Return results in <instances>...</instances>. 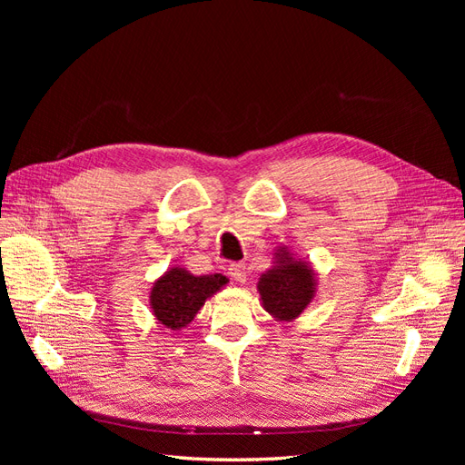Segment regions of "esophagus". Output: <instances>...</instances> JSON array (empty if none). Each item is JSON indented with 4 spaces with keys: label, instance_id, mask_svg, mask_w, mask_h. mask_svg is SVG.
I'll return each instance as SVG.
<instances>
[{
    "label": "esophagus",
    "instance_id": "obj_1",
    "mask_svg": "<svg viewBox=\"0 0 465 465\" xmlns=\"http://www.w3.org/2000/svg\"><path fill=\"white\" fill-rule=\"evenodd\" d=\"M229 275L238 281V283H246V263L236 262L229 265Z\"/></svg>",
    "mask_w": 465,
    "mask_h": 465
}]
</instances>
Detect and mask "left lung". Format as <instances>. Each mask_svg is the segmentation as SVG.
<instances>
[{"instance_id": "8db88e82", "label": "left lung", "mask_w": 465, "mask_h": 465, "mask_svg": "<svg viewBox=\"0 0 465 465\" xmlns=\"http://www.w3.org/2000/svg\"><path fill=\"white\" fill-rule=\"evenodd\" d=\"M316 275L311 262L279 246L273 252V265L258 279L263 311L277 322L297 320L316 297Z\"/></svg>"}]
</instances>
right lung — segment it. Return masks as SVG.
<instances>
[{
  "label": "right lung",
  "instance_id": "right-lung-1",
  "mask_svg": "<svg viewBox=\"0 0 465 465\" xmlns=\"http://www.w3.org/2000/svg\"><path fill=\"white\" fill-rule=\"evenodd\" d=\"M227 283L229 277L221 273L193 275L186 267H171L151 287V312L157 323H161V328L180 331L188 328V323L202 311L205 301Z\"/></svg>",
  "mask_w": 465,
  "mask_h": 465
}]
</instances>
